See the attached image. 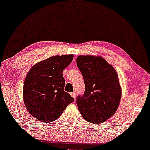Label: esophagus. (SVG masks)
I'll list each match as a JSON object with an SVG mask.
<instances>
[{
  "mask_svg": "<svg viewBox=\"0 0 150 150\" xmlns=\"http://www.w3.org/2000/svg\"><path fill=\"white\" fill-rule=\"evenodd\" d=\"M70 95H71V97L74 98V99H75V98H76V93H74V92H72V93H71Z\"/></svg>",
  "mask_w": 150,
  "mask_h": 150,
  "instance_id": "obj_1",
  "label": "esophagus"
}]
</instances>
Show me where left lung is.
<instances>
[{
  "instance_id": "obj_1",
  "label": "left lung",
  "mask_w": 150,
  "mask_h": 150,
  "mask_svg": "<svg viewBox=\"0 0 150 150\" xmlns=\"http://www.w3.org/2000/svg\"><path fill=\"white\" fill-rule=\"evenodd\" d=\"M76 64L85 85L76 98L79 111L88 122L102 124L116 112L122 96L115 69L100 57L81 55Z\"/></svg>"
}]
</instances>
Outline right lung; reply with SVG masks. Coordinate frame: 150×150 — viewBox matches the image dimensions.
I'll list each match as a JSON object with an SVG mask.
<instances>
[{"mask_svg": "<svg viewBox=\"0 0 150 150\" xmlns=\"http://www.w3.org/2000/svg\"><path fill=\"white\" fill-rule=\"evenodd\" d=\"M73 54L51 57L33 65L26 75L23 99L26 109L44 123L56 120L74 98L64 91L63 71L70 64Z\"/></svg>", "mask_w": 150, "mask_h": 150, "instance_id": "add662e5", "label": "right lung"}]
</instances>
